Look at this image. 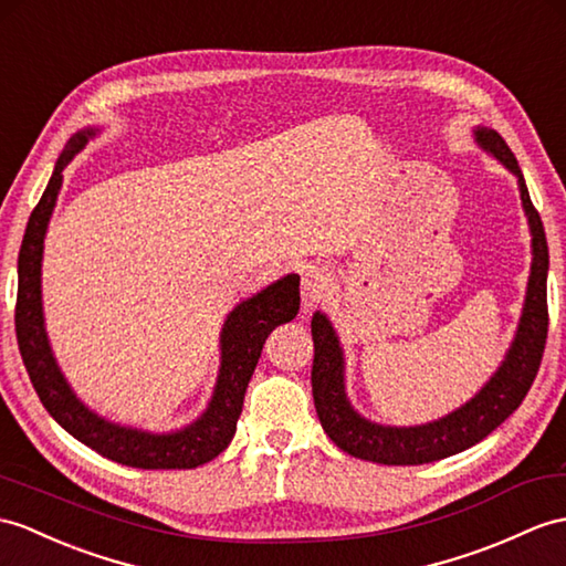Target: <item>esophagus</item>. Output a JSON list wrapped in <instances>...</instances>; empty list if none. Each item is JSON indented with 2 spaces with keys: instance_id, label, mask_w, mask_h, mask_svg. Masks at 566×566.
<instances>
[{
  "instance_id": "34e87169",
  "label": "esophagus",
  "mask_w": 566,
  "mask_h": 566,
  "mask_svg": "<svg viewBox=\"0 0 566 566\" xmlns=\"http://www.w3.org/2000/svg\"><path fill=\"white\" fill-rule=\"evenodd\" d=\"M331 287L328 273L319 266H307L302 271V305L312 310L316 302H322Z\"/></svg>"
}]
</instances>
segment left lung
Instances as JSON below:
<instances>
[{
    "label": "left lung",
    "mask_w": 566,
    "mask_h": 566,
    "mask_svg": "<svg viewBox=\"0 0 566 566\" xmlns=\"http://www.w3.org/2000/svg\"><path fill=\"white\" fill-rule=\"evenodd\" d=\"M475 144L500 160L516 177L523 213L528 218L531 230V275L523 297V310L512 346H509L497 371L482 384V389L432 422L396 427L367 420L350 403L346 394V357L334 324L324 312L312 316L314 365H312V394L316 416L322 420L324 432L338 449L355 459L384 463V465H420L453 457L482 442L492 430L512 416L526 398L531 384L543 360L547 338V240L543 220L531 201L526 179L518 163L502 136L490 127L473 129Z\"/></svg>",
    "instance_id": "1"
}]
</instances>
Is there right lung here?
<instances>
[{"instance_id":"1","label":"right lung","mask_w":566,"mask_h":566,"mask_svg":"<svg viewBox=\"0 0 566 566\" xmlns=\"http://www.w3.org/2000/svg\"><path fill=\"white\" fill-rule=\"evenodd\" d=\"M98 132V127L81 129L66 142L62 156L54 163L43 197H40L29 218V226H25L19 252V350L40 401L81 444L98 451L109 461L144 468V471L197 468L226 451L230 439L235 437L247 384L254 375L261 348H264L271 331L285 322H293L300 310V275H283V279L266 285L264 291L242 300L226 316L223 328H220V367L216 387L209 406L195 422L172 432H150L98 416L76 396L52 353L43 314V279H40L43 275L45 232L62 189V172Z\"/></svg>"}]
</instances>
